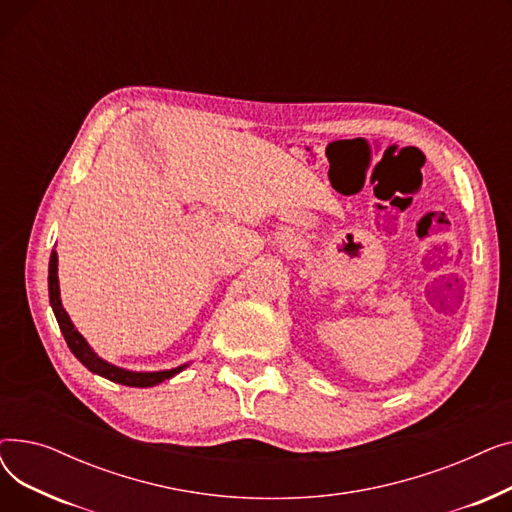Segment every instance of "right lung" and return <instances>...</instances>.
I'll return each mask as SVG.
<instances>
[{
	"label": "right lung",
	"mask_w": 512,
	"mask_h": 512,
	"mask_svg": "<svg viewBox=\"0 0 512 512\" xmlns=\"http://www.w3.org/2000/svg\"><path fill=\"white\" fill-rule=\"evenodd\" d=\"M47 284H49V305L53 309V315L58 319V326L64 334V340L68 344V348L72 351V355L83 363L91 373L101 375V378L122 384V386H130V388H151L157 386L161 382H166L170 378H174L176 373H180L182 369L188 367V363L178 365L174 369H164V371H130L118 365L107 363L105 359H101L91 344L85 340V336L76 330V326L72 324L70 315L66 313L62 299H60V280H58V253L56 249L51 251L49 257V276H47Z\"/></svg>",
	"instance_id": "obj_1"
}]
</instances>
